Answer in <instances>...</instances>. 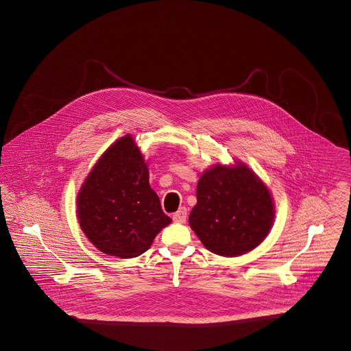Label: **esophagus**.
Segmentation results:
<instances>
[{
	"label": "esophagus",
	"mask_w": 351,
	"mask_h": 351,
	"mask_svg": "<svg viewBox=\"0 0 351 351\" xmlns=\"http://www.w3.org/2000/svg\"><path fill=\"white\" fill-rule=\"evenodd\" d=\"M172 218H173V221H175V222H180V223L185 222V219H186V208L182 206L178 212H175V213H173Z\"/></svg>",
	"instance_id": "34e87169"
}]
</instances>
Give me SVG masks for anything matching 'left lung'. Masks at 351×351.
<instances>
[{
	"label": "left lung",
	"instance_id": "obj_1",
	"mask_svg": "<svg viewBox=\"0 0 351 351\" xmlns=\"http://www.w3.org/2000/svg\"><path fill=\"white\" fill-rule=\"evenodd\" d=\"M196 196L189 225L208 250L237 256L255 249L267 237L275 217L272 197L246 166L205 171Z\"/></svg>",
	"mask_w": 351,
	"mask_h": 351
}]
</instances>
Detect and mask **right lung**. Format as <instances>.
Listing matches in <instances>:
<instances>
[{
  "mask_svg": "<svg viewBox=\"0 0 351 351\" xmlns=\"http://www.w3.org/2000/svg\"><path fill=\"white\" fill-rule=\"evenodd\" d=\"M77 217L99 250L135 258L150 249L156 234L171 222L151 189L149 169L126 135L101 156L77 195Z\"/></svg>",
  "mask_w": 351,
  "mask_h": 351,
  "instance_id": "1",
  "label": "right lung"
}]
</instances>
